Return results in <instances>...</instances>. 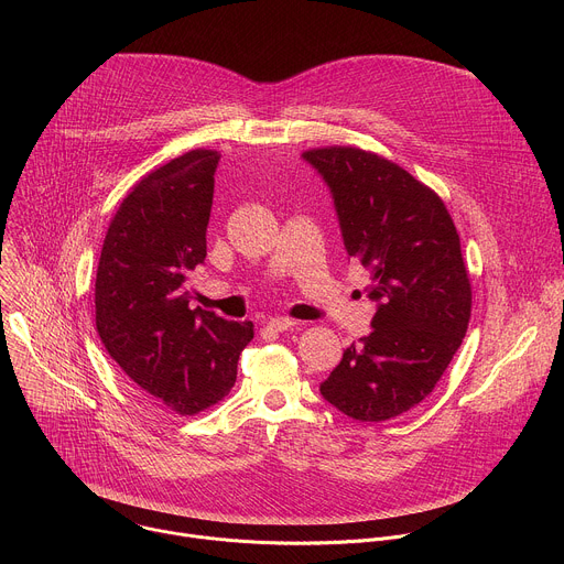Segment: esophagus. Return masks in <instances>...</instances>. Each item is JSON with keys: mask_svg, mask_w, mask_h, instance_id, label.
Instances as JSON below:
<instances>
[{"mask_svg": "<svg viewBox=\"0 0 564 564\" xmlns=\"http://www.w3.org/2000/svg\"><path fill=\"white\" fill-rule=\"evenodd\" d=\"M299 326V321L294 318H288V316H274L268 321V328L274 330V333H285V330H292Z\"/></svg>", "mask_w": 564, "mask_h": 564, "instance_id": "1", "label": "esophagus"}]
</instances>
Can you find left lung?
Segmentation results:
<instances>
[{"mask_svg": "<svg viewBox=\"0 0 564 564\" xmlns=\"http://www.w3.org/2000/svg\"><path fill=\"white\" fill-rule=\"evenodd\" d=\"M303 158L328 183L346 250L370 270L372 333L321 383L335 409L383 422L417 406L442 379L470 318V279L444 200L392 160L359 147Z\"/></svg>", "mask_w": 564, "mask_h": 564, "instance_id": "left-lung-1", "label": "left lung"}]
</instances>
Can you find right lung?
<instances>
[{
    "label": "right lung",
    "instance_id": "add662e5",
    "mask_svg": "<svg viewBox=\"0 0 564 564\" xmlns=\"http://www.w3.org/2000/svg\"><path fill=\"white\" fill-rule=\"evenodd\" d=\"M220 153L192 149L142 176L113 214L96 274V328L124 375L160 406L198 415L231 390L252 321L192 310L207 257Z\"/></svg>",
    "mask_w": 564,
    "mask_h": 564
}]
</instances>
